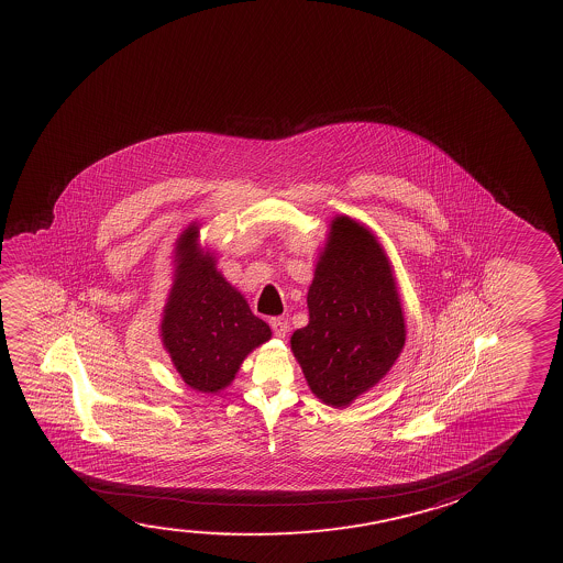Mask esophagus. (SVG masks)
<instances>
[{"mask_svg": "<svg viewBox=\"0 0 563 563\" xmlns=\"http://www.w3.org/2000/svg\"><path fill=\"white\" fill-rule=\"evenodd\" d=\"M271 329L275 332V336L278 339H285L286 334H288V317H273L271 319Z\"/></svg>", "mask_w": 563, "mask_h": 563, "instance_id": "34e87169", "label": "esophagus"}]
</instances>
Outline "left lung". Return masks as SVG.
Wrapping results in <instances>:
<instances>
[{
	"mask_svg": "<svg viewBox=\"0 0 563 563\" xmlns=\"http://www.w3.org/2000/svg\"><path fill=\"white\" fill-rule=\"evenodd\" d=\"M309 323L290 339L311 393L344 408L390 371L406 344L393 269L377 239L346 216L332 221L308 292Z\"/></svg>",
	"mask_w": 563,
	"mask_h": 563,
	"instance_id": "obj_1",
	"label": "left lung"
}]
</instances>
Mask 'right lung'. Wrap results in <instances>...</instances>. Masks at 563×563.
Masks as SVG:
<instances>
[{"label":"right lung","instance_id":"add662e5","mask_svg":"<svg viewBox=\"0 0 563 563\" xmlns=\"http://www.w3.org/2000/svg\"><path fill=\"white\" fill-rule=\"evenodd\" d=\"M196 240L198 227L178 239L177 278L163 311L162 336L186 385L213 394L231 385L244 357L271 339V329Z\"/></svg>","mask_w":563,"mask_h":563}]
</instances>
